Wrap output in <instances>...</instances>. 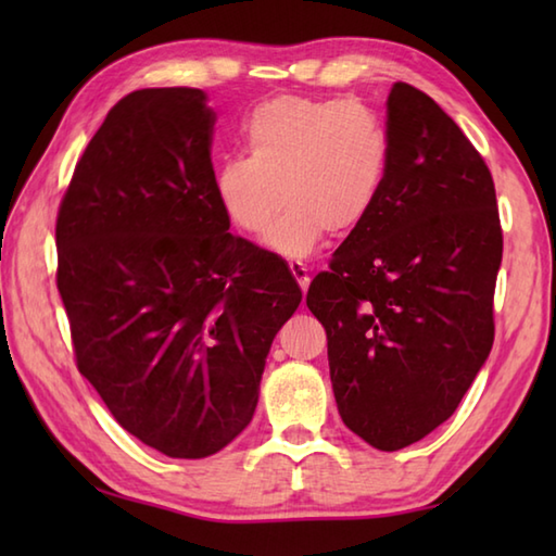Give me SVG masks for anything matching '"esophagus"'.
Instances as JSON below:
<instances>
[{
    "label": "esophagus",
    "instance_id": "obj_1",
    "mask_svg": "<svg viewBox=\"0 0 556 556\" xmlns=\"http://www.w3.org/2000/svg\"><path fill=\"white\" fill-rule=\"evenodd\" d=\"M289 269H291V275L296 277V281H299L301 291H303V293L308 291V287H311V275H308V267L301 265V263H291V265H289Z\"/></svg>",
    "mask_w": 556,
    "mask_h": 556
}]
</instances>
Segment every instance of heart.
Segmentation results:
<instances>
[{
	"mask_svg": "<svg viewBox=\"0 0 556 556\" xmlns=\"http://www.w3.org/2000/svg\"><path fill=\"white\" fill-rule=\"evenodd\" d=\"M245 157L224 160L215 198L243 233H267L271 251L303 260L325 233L358 231L382 195L392 157L389 131L358 100L281 96L248 114Z\"/></svg>",
	"mask_w": 556,
	"mask_h": 556,
	"instance_id": "1",
	"label": "heart"
}]
</instances>
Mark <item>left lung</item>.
<instances>
[{"mask_svg":"<svg viewBox=\"0 0 556 556\" xmlns=\"http://www.w3.org/2000/svg\"><path fill=\"white\" fill-rule=\"evenodd\" d=\"M387 131L382 195L305 303L341 420L396 452L452 416L490 356L502 227L485 160L432 98L394 83Z\"/></svg>","mask_w":556,"mask_h":556,"instance_id":"1","label":"left lung"}]
</instances>
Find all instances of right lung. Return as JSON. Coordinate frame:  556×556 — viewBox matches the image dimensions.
Masks as SVG:
<instances>
[{
	"label": "right lung",
	"mask_w": 556,
	"mask_h": 556,
	"mask_svg": "<svg viewBox=\"0 0 556 556\" xmlns=\"http://www.w3.org/2000/svg\"><path fill=\"white\" fill-rule=\"evenodd\" d=\"M212 128L203 90L131 92L56 217L78 370L126 432L172 458L217 454L253 420L271 339L303 296L277 255L229 233Z\"/></svg>",
	"instance_id": "add662e5"
}]
</instances>
